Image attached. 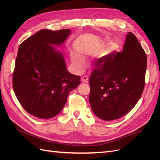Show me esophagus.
<instances>
[{
  "instance_id": "1",
  "label": "esophagus",
  "mask_w": 160,
  "mask_h": 160,
  "mask_svg": "<svg viewBox=\"0 0 160 160\" xmlns=\"http://www.w3.org/2000/svg\"><path fill=\"white\" fill-rule=\"evenodd\" d=\"M88 79H89V77L88 76H83L81 78V81L83 82V83H88Z\"/></svg>"
}]
</instances>
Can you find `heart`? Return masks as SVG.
I'll use <instances>...</instances> for the list:
<instances>
[{
	"label": "heart",
	"mask_w": 160,
	"mask_h": 160,
	"mask_svg": "<svg viewBox=\"0 0 160 160\" xmlns=\"http://www.w3.org/2000/svg\"><path fill=\"white\" fill-rule=\"evenodd\" d=\"M71 59L72 65L75 67L77 71H81L84 69L85 60L83 57L77 54H75V53H72L71 55Z\"/></svg>",
	"instance_id": "heart-1"
}]
</instances>
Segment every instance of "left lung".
<instances>
[{
  "mask_svg": "<svg viewBox=\"0 0 160 160\" xmlns=\"http://www.w3.org/2000/svg\"><path fill=\"white\" fill-rule=\"evenodd\" d=\"M89 78L93 112L105 121L123 117L140 99L145 86L147 57L137 37L128 32L122 52L98 59Z\"/></svg>",
  "mask_w": 160,
  "mask_h": 160,
  "instance_id": "obj_1",
  "label": "left lung"
}]
</instances>
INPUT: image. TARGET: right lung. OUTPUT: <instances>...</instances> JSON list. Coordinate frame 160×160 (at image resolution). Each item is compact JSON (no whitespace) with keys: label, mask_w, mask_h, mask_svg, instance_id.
<instances>
[{"label":"right lung","mask_w":160,"mask_h":160,"mask_svg":"<svg viewBox=\"0 0 160 160\" xmlns=\"http://www.w3.org/2000/svg\"><path fill=\"white\" fill-rule=\"evenodd\" d=\"M70 29L41 30L19 46L12 76V85L22 107L42 119L59 114L69 92L80 84V76L67 69L63 45Z\"/></svg>","instance_id":"1"}]
</instances>
